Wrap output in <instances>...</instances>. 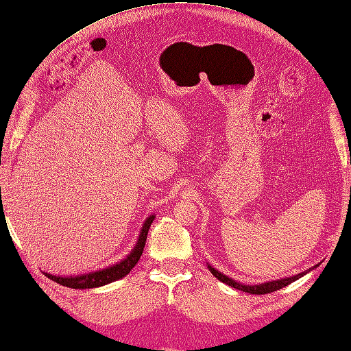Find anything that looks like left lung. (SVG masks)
Wrapping results in <instances>:
<instances>
[{"label":"left lung","mask_w":351,"mask_h":351,"mask_svg":"<svg viewBox=\"0 0 351 351\" xmlns=\"http://www.w3.org/2000/svg\"><path fill=\"white\" fill-rule=\"evenodd\" d=\"M208 268L210 269V273H212L215 277H217L219 282L226 283V285H228V286H231V287H234V289L243 291V292L252 293V295H264V293H269V292H274V291L282 289V287H285V286H287V285H291V283L295 282V280H298V278H301L304 274H307V273L310 271V269H311V268H310V269H307V271L300 273V274L292 276V277L278 278V280H273V282H267V283H261V285L249 286V285H241V283H239V282H236V280H232L231 277L219 273L218 269H215L212 265H208Z\"/></svg>","instance_id":"8db88e82"}]
</instances>
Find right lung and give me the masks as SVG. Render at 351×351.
I'll list each match as a JSON object with an SVG mask.
<instances>
[{"label": "right lung", "mask_w": 351, "mask_h": 351, "mask_svg": "<svg viewBox=\"0 0 351 351\" xmlns=\"http://www.w3.org/2000/svg\"><path fill=\"white\" fill-rule=\"evenodd\" d=\"M154 218H156L154 215H151V217H148L147 221L143 222L138 243L134 245V247L132 249V252L128 255V258H124L123 261H120L119 264H114L108 268L99 269V271L75 276V277H73V276L62 277V276H55V274H49V273H44V274H46L50 280L56 282L62 286L73 287V289H90V287H99V286H104L108 283H112L115 280H120L121 277L129 274L132 271V268L138 264L139 258L143 252V247H145L148 230L151 227L152 221H154Z\"/></svg>", "instance_id": "add662e5"}]
</instances>
